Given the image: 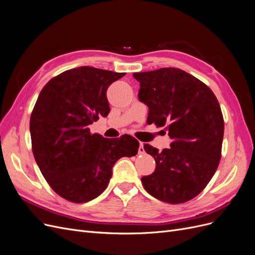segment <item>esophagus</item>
Instances as JSON below:
<instances>
[{"instance_id":"1","label":"esophagus","mask_w":255,"mask_h":255,"mask_svg":"<svg viewBox=\"0 0 255 255\" xmlns=\"http://www.w3.org/2000/svg\"><path fill=\"white\" fill-rule=\"evenodd\" d=\"M137 152L138 154H143L145 152V149H144V144L141 142L139 143V146H138V149H137Z\"/></svg>"}]
</instances>
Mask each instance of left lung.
<instances>
[{
	"label": "left lung",
	"mask_w": 255,
	"mask_h": 255,
	"mask_svg": "<svg viewBox=\"0 0 255 255\" xmlns=\"http://www.w3.org/2000/svg\"><path fill=\"white\" fill-rule=\"evenodd\" d=\"M138 100L148 107L147 124L166 126L169 148L145 144L155 169L142 177L147 193L167 203L193 199L208 185L221 158L224 118L212 90L176 68L134 73Z\"/></svg>",
	"instance_id": "8db88e82"
}]
</instances>
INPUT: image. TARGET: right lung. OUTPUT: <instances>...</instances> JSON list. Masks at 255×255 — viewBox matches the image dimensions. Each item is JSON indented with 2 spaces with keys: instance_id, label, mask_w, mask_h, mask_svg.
Segmentation results:
<instances>
[{
  "instance_id": "add662e5",
  "label": "right lung",
  "mask_w": 255,
  "mask_h": 255,
  "mask_svg": "<svg viewBox=\"0 0 255 255\" xmlns=\"http://www.w3.org/2000/svg\"><path fill=\"white\" fill-rule=\"evenodd\" d=\"M123 76L79 67L41 90L29 122L32 153L47 183L64 199L84 203L96 198L108 186L116 162L137 153L133 136L106 138L89 129L109 114L107 90Z\"/></svg>"
}]
</instances>
